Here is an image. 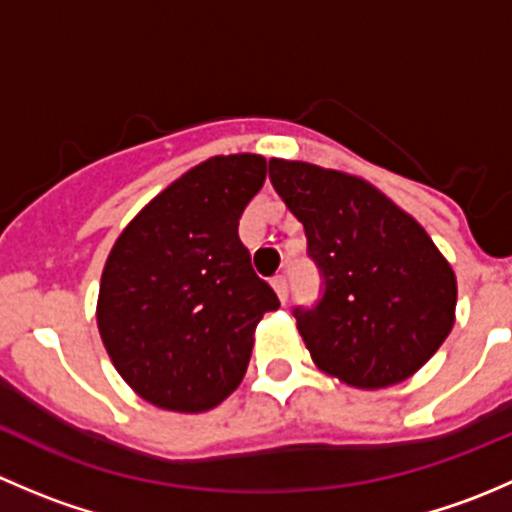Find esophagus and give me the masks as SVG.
Instances as JSON below:
<instances>
[{
    "label": "esophagus",
    "instance_id": "esophagus-1",
    "mask_svg": "<svg viewBox=\"0 0 512 512\" xmlns=\"http://www.w3.org/2000/svg\"><path fill=\"white\" fill-rule=\"evenodd\" d=\"M272 287H275L277 297H280L282 302H287V297H289V285H287V277H285V275H275V277H272Z\"/></svg>",
    "mask_w": 512,
    "mask_h": 512
}]
</instances>
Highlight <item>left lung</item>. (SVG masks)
I'll use <instances>...</instances> for the list:
<instances>
[{"mask_svg": "<svg viewBox=\"0 0 512 512\" xmlns=\"http://www.w3.org/2000/svg\"><path fill=\"white\" fill-rule=\"evenodd\" d=\"M270 180L304 225L322 299L294 307L314 364L356 389L414 376L456 319V275L428 232L381 190L302 160H270Z\"/></svg>", "mask_w": 512, "mask_h": 512, "instance_id": "obj_1", "label": "left lung"}]
</instances>
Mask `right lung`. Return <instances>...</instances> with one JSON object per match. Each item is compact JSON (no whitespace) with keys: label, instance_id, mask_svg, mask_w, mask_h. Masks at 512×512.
Returning <instances> with one entry per match:
<instances>
[{"label":"right lung","instance_id":"1","mask_svg":"<svg viewBox=\"0 0 512 512\" xmlns=\"http://www.w3.org/2000/svg\"><path fill=\"white\" fill-rule=\"evenodd\" d=\"M265 175L255 153L208 158L156 195L108 255L98 332L123 381L158 409L200 414L225 401L257 322L280 307L237 235Z\"/></svg>","mask_w":512,"mask_h":512}]
</instances>
